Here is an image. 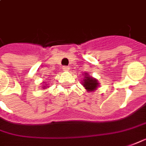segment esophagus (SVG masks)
I'll list each match as a JSON object with an SVG mask.
<instances>
[{"label": "esophagus", "mask_w": 146, "mask_h": 146, "mask_svg": "<svg viewBox=\"0 0 146 146\" xmlns=\"http://www.w3.org/2000/svg\"><path fill=\"white\" fill-rule=\"evenodd\" d=\"M63 69H64V71H68L70 68H69V67H68V66H64V67L63 68Z\"/></svg>", "instance_id": "esophagus-1"}]
</instances>
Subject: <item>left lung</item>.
Instances as JSON below:
<instances>
[{"instance_id": "8db88e82", "label": "left lung", "mask_w": 146, "mask_h": 146, "mask_svg": "<svg viewBox=\"0 0 146 146\" xmlns=\"http://www.w3.org/2000/svg\"><path fill=\"white\" fill-rule=\"evenodd\" d=\"M99 84L100 83L98 82L97 79L91 77L89 74H88V73L85 74L82 85L88 92H93L94 90L97 89Z\"/></svg>"}]
</instances>
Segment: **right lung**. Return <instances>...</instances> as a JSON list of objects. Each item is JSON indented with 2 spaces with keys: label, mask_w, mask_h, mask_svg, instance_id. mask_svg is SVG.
<instances>
[{
  "label": "right lung",
  "mask_w": 146,
  "mask_h": 146,
  "mask_svg": "<svg viewBox=\"0 0 146 146\" xmlns=\"http://www.w3.org/2000/svg\"><path fill=\"white\" fill-rule=\"evenodd\" d=\"M42 89H46V85H45V86H42Z\"/></svg>",
  "instance_id": "right-lung-1"
}]
</instances>
